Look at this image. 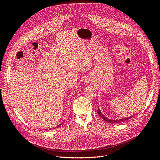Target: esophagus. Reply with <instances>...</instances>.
I'll return each instance as SVG.
<instances>
[{"label": "esophagus", "mask_w": 160, "mask_h": 160, "mask_svg": "<svg viewBox=\"0 0 160 160\" xmlns=\"http://www.w3.org/2000/svg\"><path fill=\"white\" fill-rule=\"evenodd\" d=\"M87 82H88H88H89V81H87Z\"/></svg>", "instance_id": "1"}]
</instances>
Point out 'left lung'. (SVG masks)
Wrapping results in <instances>:
<instances>
[{
    "mask_svg": "<svg viewBox=\"0 0 160 160\" xmlns=\"http://www.w3.org/2000/svg\"><path fill=\"white\" fill-rule=\"evenodd\" d=\"M98 113L101 116V118H102L105 121H106L107 122H109V123H121L122 122H125V121H127L131 118H132L133 116H130V117H128V118H123V119H109L108 118H107L106 117H105V116L102 114V113L101 112L100 109L98 108Z\"/></svg>",
    "mask_w": 160,
    "mask_h": 160,
    "instance_id": "obj_1",
    "label": "left lung"
}]
</instances>
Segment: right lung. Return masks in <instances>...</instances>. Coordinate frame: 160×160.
<instances>
[{
  "label": "right lung",
  "instance_id": "right-lung-1",
  "mask_svg": "<svg viewBox=\"0 0 160 160\" xmlns=\"http://www.w3.org/2000/svg\"><path fill=\"white\" fill-rule=\"evenodd\" d=\"M61 124H62V123H61ZM61 124H60V125H58V126L55 127V128H58V127H59V126H61Z\"/></svg>",
  "mask_w": 160,
  "mask_h": 160
}]
</instances>
